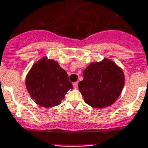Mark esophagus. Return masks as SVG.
<instances>
[{
	"mask_svg": "<svg viewBox=\"0 0 148 148\" xmlns=\"http://www.w3.org/2000/svg\"><path fill=\"white\" fill-rule=\"evenodd\" d=\"M73 87H74L75 89H77L78 88V82H74V83H73Z\"/></svg>",
	"mask_w": 148,
	"mask_h": 148,
	"instance_id": "34e87169",
	"label": "esophagus"
}]
</instances>
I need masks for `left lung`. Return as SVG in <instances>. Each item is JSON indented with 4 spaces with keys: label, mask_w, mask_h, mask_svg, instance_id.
Returning a JSON list of instances; mask_svg holds the SVG:
<instances>
[{
    "label": "left lung",
    "mask_w": 148,
    "mask_h": 148,
    "mask_svg": "<svg viewBox=\"0 0 148 148\" xmlns=\"http://www.w3.org/2000/svg\"><path fill=\"white\" fill-rule=\"evenodd\" d=\"M124 82L123 69L110 59L103 58L86 68L79 89L88 105L102 109L110 106L118 99Z\"/></svg>",
    "instance_id": "left-lung-1"
}]
</instances>
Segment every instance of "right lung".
Here are the masks:
<instances>
[{"instance_id":"add662e5","label":"right lung","mask_w":148,"mask_h":148,"mask_svg":"<svg viewBox=\"0 0 148 148\" xmlns=\"http://www.w3.org/2000/svg\"><path fill=\"white\" fill-rule=\"evenodd\" d=\"M27 92L38 106H58L69 91L73 90L68 74L58 62L43 56L35 62L25 78Z\"/></svg>"}]
</instances>
